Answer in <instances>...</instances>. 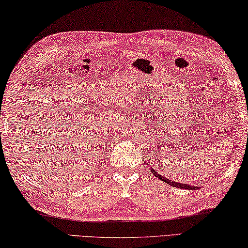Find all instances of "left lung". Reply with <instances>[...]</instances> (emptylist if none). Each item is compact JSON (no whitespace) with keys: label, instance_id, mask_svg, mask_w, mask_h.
<instances>
[{"label":"left lung","instance_id":"8db88e82","mask_svg":"<svg viewBox=\"0 0 248 248\" xmlns=\"http://www.w3.org/2000/svg\"><path fill=\"white\" fill-rule=\"evenodd\" d=\"M151 170H152V173L156 176L157 178H159L160 180H162V181H164V183H167L168 185H170V186H176V188H179V189H186V190H197L199 189V186H190L189 184L186 185V184H185V183H176V181H172V180H170V179H168V178H166V177H163V176H161L160 174H158L157 172H155V170L154 169H151Z\"/></svg>","mask_w":248,"mask_h":248}]
</instances>
